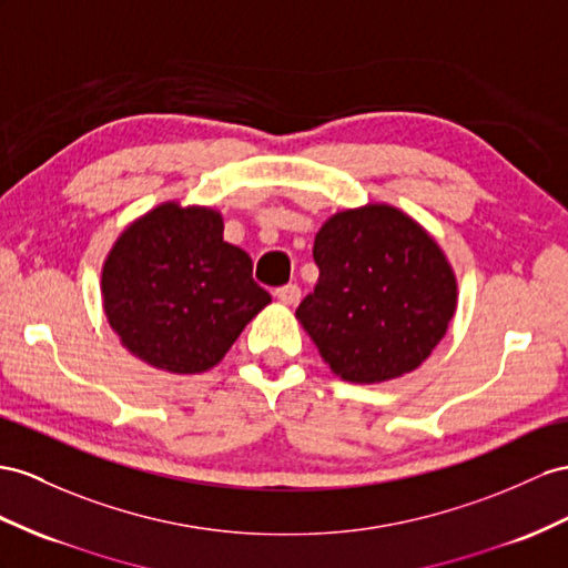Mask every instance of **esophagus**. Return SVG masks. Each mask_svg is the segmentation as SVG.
I'll return each mask as SVG.
<instances>
[{
  "instance_id": "esophagus-1",
  "label": "esophagus",
  "mask_w": 568,
  "mask_h": 568,
  "mask_svg": "<svg viewBox=\"0 0 568 568\" xmlns=\"http://www.w3.org/2000/svg\"><path fill=\"white\" fill-rule=\"evenodd\" d=\"M275 297H278L283 304H297L302 293H300V287L295 283H290V285H283V287L275 290Z\"/></svg>"
}]
</instances>
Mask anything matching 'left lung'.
<instances>
[{"mask_svg":"<svg viewBox=\"0 0 568 568\" xmlns=\"http://www.w3.org/2000/svg\"><path fill=\"white\" fill-rule=\"evenodd\" d=\"M314 261L318 283L295 316L345 382L415 372L456 314L458 283L442 246L388 203L331 215L314 237Z\"/></svg>","mask_w":568,"mask_h":568,"instance_id":"8db88e82","label":"left lung"}]
</instances>
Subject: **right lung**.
<instances>
[{"mask_svg": "<svg viewBox=\"0 0 568 568\" xmlns=\"http://www.w3.org/2000/svg\"><path fill=\"white\" fill-rule=\"evenodd\" d=\"M103 310L129 353L172 374L225 357L271 295L252 258L223 240V215L165 201L129 225L103 264Z\"/></svg>", "mask_w": 568, "mask_h": 568, "instance_id": "1", "label": "right lung"}]
</instances>
